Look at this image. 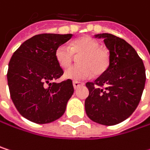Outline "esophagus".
Wrapping results in <instances>:
<instances>
[{
  "label": "esophagus",
  "mask_w": 150,
  "mask_h": 150,
  "mask_svg": "<svg viewBox=\"0 0 150 150\" xmlns=\"http://www.w3.org/2000/svg\"><path fill=\"white\" fill-rule=\"evenodd\" d=\"M83 85V83L82 82H80V81H74L73 82V86H74V88L76 89L77 88H79L80 86H82Z\"/></svg>",
  "instance_id": "1"
}]
</instances>
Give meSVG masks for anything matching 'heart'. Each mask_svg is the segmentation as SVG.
Wrapping results in <instances>:
<instances>
[{
    "label": "heart",
    "mask_w": 150,
    "mask_h": 150,
    "mask_svg": "<svg viewBox=\"0 0 150 150\" xmlns=\"http://www.w3.org/2000/svg\"><path fill=\"white\" fill-rule=\"evenodd\" d=\"M78 55V65L68 69L64 76L73 81H81L89 78L94 73L102 75L109 65V52L90 36L79 37L70 42L69 46H59L54 52L57 63L62 68H68L73 62L75 55Z\"/></svg>",
    "instance_id": "heart-1"
}]
</instances>
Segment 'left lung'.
<instances>
[{
	"label": "left lung",
	"instance_id": "left-lung-1",
	"mask_svg": "<svg viewBox=\"0 0 150 150\" xmlns=\"http://www.w3.org/2000/svg\"><path fill=\"white\" fill-rule=\"evenodd\" d=\"M109 51V65L94 82H87L89 95L85 100L87 115L106 126L129 118L140 103L146 74L142 60L125 40L111 34H98Z\"/></svg>",
	"mask_w": 150,
	"mask_h": 150
}]
</instances>
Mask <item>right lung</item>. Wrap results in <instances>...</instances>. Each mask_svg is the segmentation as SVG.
<instances>
[{
  "mask_svg": "<svg viewBox=\"0 0 150 150\" xmlns=\"http://www.w3.org/2000/svg\"><path fill=\"white\" fill-rule=\"evenodd\" d=\"M72 34H41L24 42L8 63V85L19 113L26 119L45 124L59 119L74 93L72 81L54 80L63 75L54 52Z\"/></svg>",
  "mask_w": 150,
  "mask_h": 150,
  "instance_id": "right-lung-1",
  "label": "right lung"
}]
</instances>
